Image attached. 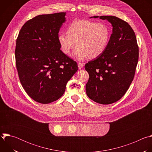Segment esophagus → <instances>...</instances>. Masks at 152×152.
Masks as SVG:
<instances>
[{
    "label": "esophagus",
    "instance_id": "34e87169",
    "mask_svg": "<svg viewBox=\"0 0 152 152\" xmlns=\"http://www.w3.org/2000/svg\"><path fill=\"white\" fill-rule=\"evenodd\" d=\"M77 66H78V68H79V69H82V67H83V65L82 63L78 62V63H77Z\"/></svg>",
    "mask_w": 152,
    "mask_h": 152
}]
</instances>
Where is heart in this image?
<instances>
[{
    "mask_svg": "<svg viewBox=\"0 0 152 152\" xmlns=\"http://www.w3.org/2000/svg\"><path fill=\"white\" fill-rule=\"evenodd\" d=\"M67 33L61 32L58 41L61 50L69 54L77 45L79 47L73 53V57L83 60L87 56L95 59L105 50L109 42L110 31L104 23L80 20L72 22L67 28Z\"/></svg>",
    "mask_w": 152,
    "mask_h": 152,
    "instance_id": "b5f03b06",
    "label": "heart"
}]
</instances>
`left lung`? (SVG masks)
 Wrapping results in <instances>:
<instances>
[{"instance_id": "obj_1", "label": "left lung", "mask_w": 152, "mask_h": 152, "mask_svg": "<svg viewBox=\"0 0 152 152\" xmlns=\"http://www.w3.org/2000/svg\"><path fill=\"white\" fill-rule=\"evenodd\" d=\"M111 23L113 34L104 52L85 66L90 77L86 85L88 97L109 104L119 100L131 85L138 61L135 32L125 21L112 15L94 16Z\"/></svg>"}]
</instances>
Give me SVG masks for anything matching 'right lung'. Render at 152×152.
<instances>
[{"mask_svg": "<svg viewBox=\"0 0 152 152\" xmlns=\"http://www.w3.org/2000/svg\"><path fill=\"white\" fill-rule=\"evenodd\" d=\"M66 12L37 15L21 28L15 56L20 81L37 102L47 104L59 99L78 69L76 61L64 54L58 41Z\"/></svg>", "mask_w": 152, "mask_h": 152, "instance_id": "obj_1", "label": "right lung"}]
</instances>
